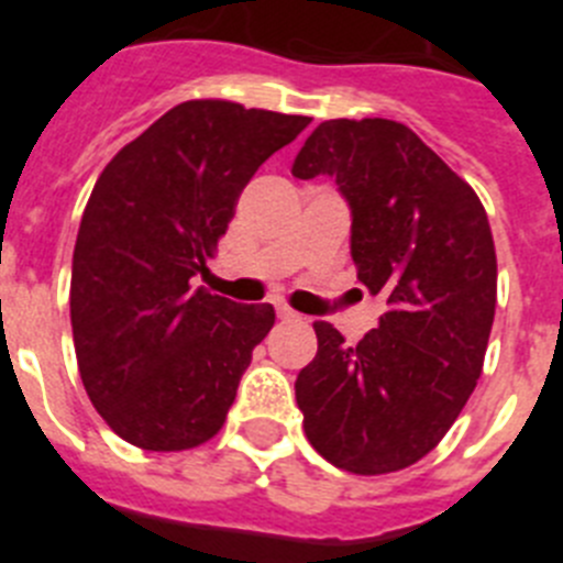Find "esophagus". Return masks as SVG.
<instances>
[{
	"label": "esophagus",
	"mask_w": 563,
	"mask_h": 563,
	"mask_svg": "<svg viewBox=\"0 0 563 563\" xmlns=\"http://www.w3.org/2000/svg\"><path fill=\"white\" fill-rule=\"evenodd\" d=\"M276 312H278V318H282V321H301V316H298V312H292L290 307H276Z\"/></svg>",
	"instance_id": "34e87169"
}]
</instances>
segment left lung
Segmentation results:
<instances>
[{
    "label": "left lung",
    "instance_id": "left-lung-1",
    "mask_svg": "<svg viewBox=\"0 0 563 563\" xmlns=\"http://www.w3.org/2000/svg\"><path fill=\"white\" fill-rule=\"evenodd\" d=\"M332 177L352 213L357 282L383 292L377 330L357 343L316 321L318 352L296 377L312 449L350 474H391L429 454L479 380L496 310L487 213L397 121L318 123L292 177Z\"/></svg>",
    "mask_w": 563,
    "mask_h": 563
}]
</instances>
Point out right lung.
<instances>
[{
	"label": "right lung",
	"mask_w": 563,
	"mask_h": 563,
	"mask_svg": "<svg viewBox=\"0 0 563 563\" xmlns=\"http://www.w3.org/2000/svg\"><path fill=\"white\" fill-rule=\"evenodd\" d=\"M307 123L231 101L177 103L89 194L69 282L78 372L109 429L137 449L186 451L222 429L276 312L191 282L256 168Z\"/></svg>",
	"instance_id": "obj_1"
}]
</instances>
